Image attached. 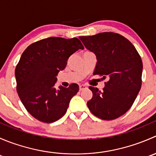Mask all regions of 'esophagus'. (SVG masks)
<instances>
[{
  "label": "esophagus",
  "instance_id": "1",
  "mask_svg": "<svg viewBox=\"0 0 156 156\" xmlns=\"http://www.w3.org/2000/svg\"><path fill=\"white\" fill-rule=\"evenodd\" d=\"M87 87L85 85V84H80L79 85V90H83L84 89H87Z\"/></svg>",
  "mask_w": 156,
  "mask_h": 156
}]
</instances>
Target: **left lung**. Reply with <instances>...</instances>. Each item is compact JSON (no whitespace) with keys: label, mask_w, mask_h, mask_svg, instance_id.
Listing matches in <instances>:
<instances>
[{"label":"left lung","mask_w":156,"mask_h":156,"mask_svg":"<svg viewBox=\"0 0 156 156\" xmlns=\"http://www.w3.org/2000/svg\"><path fill=\"white\" fill-rule=\"evenodd\" d=\"M79 38L97 56L94 75L108 79L102 91L90 86L93 97L87 102L88 108L103 120L118 119L131 107L141 88L140 56L127 38L117 33L103 32Z\"/></svg>","instance_id":"left-lung-1"}]
</instances>
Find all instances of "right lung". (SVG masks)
Returning <instances> with one entry per match:
<instances>
[{"label": "right lung", "instance_id": "obj_1", "mask_svg": "<svg viewBox=\"0 0 156 156\" xmlns=\"http://www.w3.org/2000/svg\"><path fill=\"white\" fill-rule=\"evenodd\" d=\"M84 49L78 38L50 37L30 44L15 69L16 90L28 112L38 121L52 123L66 114L69 102L79 90L77 84L54 87L56 76L69 57Z\"/></svg>", "mask_w": 156, "mask_h": 156}]
</instances>
